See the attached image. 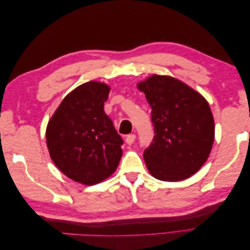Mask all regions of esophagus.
<instances>
[{"mask_svg": "<svg viewBox=\"0 0 250 250\" xmlns=\"http://www.w3.org/2000/svg\"><path fill=\"white\" fill-rule=\"evenodd\" d=\"M134 140H135V134H128L125 139L128 145H131V144L134 142Z\"/></svg>", "mask_w": 250, "mask_h": 250, "instance_id": "1", "label": "esophagus"}]
</instances>
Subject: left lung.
<instances>
[{
	"mask_svg": "<svg viewBox=\"0 0 250 250\" xmlns=\"http://www.w3.org/2000/svg\"><path fill=\"white\" fill-rule=\"evenodd\" d=\"M151 108L154 138L144 152L148 171L164 181L188 178L207 162L215 138L204 98L170 76L152 75L138 84Z\"/></svg>",
	"mask_w": 250,
	"mask_h": 250,
	"instance_id": "obj_1",
	"label": "left lung"
}]
</instances>
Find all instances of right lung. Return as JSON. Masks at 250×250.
Instances as JSON below:
<instances>
[{
    "mask_svg": "<svg viewBox=\"0 0 250 250\" xmlns=\"http://www.w3.org/2000/svg\"><path fill=\"white\" fill-rule=\"evenodd\" d=\"M109 86L83 83L60 103L47 126L53 163L65 176L92 186L109 177L122 157V138L104 112Z\"/></svg>",
    "mask_w": 250,
    "mask_h": 250,
    "instance_id": "obj_1",
    "label": "right lung"
}]
</instances>
